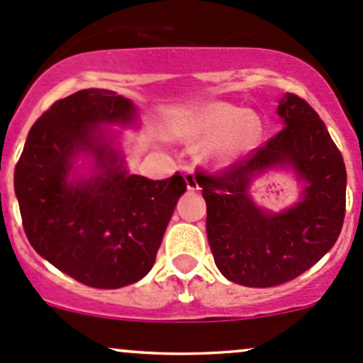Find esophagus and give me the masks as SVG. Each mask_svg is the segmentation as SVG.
Listing matches in <instances>:
<instances>
[{
  "instance_id": "1",
  "label": "esophagus",
  "mask_w": 363,
  "mask_h": 363,
  "mask_svg": "<svg viewBox=\"0 0 363 363\" xmlns=\"http://www.w3.org/2000/svg\"><path fill=\"white\" fill-rule=\"evenodd\" d=\"M185 183H186V189L192 190V192H196V190H199V183L196 180V174H194L192 171L185 173Z\"/></svg>"
}]
</instances>
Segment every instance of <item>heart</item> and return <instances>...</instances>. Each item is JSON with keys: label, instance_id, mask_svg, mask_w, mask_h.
Returning a JSON list of instances; mask_svg holds the SVG:
<instances>
[{"label": "heart", "instance_id": "b5f03b06", "mask_svg": "<svg viewBox=\"0 0 363 363\" xmlns=\"http://www.w3.org/2000/svg\"><path fill=\"white\" fill-rule=\"evenodd\" d=\"M177 135L206 145L204 157L216 167H228L259 142L261 121L255 112L237 105L209 102L186 112L177 123Z\"/></svg>", "mask_w": 363, "mask_h": 363}]
</instances>
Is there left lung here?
<instances>
[{
  "label": "left lung",
  "instance_id": "obj_1",
  "mask_svg": "<svg viewBox=\"0 0 363 363\" xmlns=\"http://www.w3.org/2000/svg\"><path fill=\"white\" fill-rule=\"evenodd\" d=\"M282 130L220 174H201L209 247L218 270L245 287H274L313 267L336 244L346 208V167L323 121L299 96L277 105ZM274 167L303 182L300 201L279 213L252 201V180Z\"/></svg>",
  "mask_w": 363,
  "mask_h": 363
}]
</instances>
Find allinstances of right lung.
Masks as SVG:
<instances>
[{
  "label": "right lung",
  "instance_id": "obj_1",
  "mask_svg": "<svg viewBox=\"0 0 363 363\" xmlns=\"http://www.w3.org/2000/svg\"><path fill=\"white\" fill-rule=\"evenodd\" d=\"M138 111L111 89L58 100L30 128L15 166V196L34 251L84 286L118 289L154 267L178 199L180 173L149 180L126 169L111 128L136 126ZM89 160L87 173L77 159Z\"/></svg>",
  "mask_w": 363,
  "mask_h": 363
}]
</instances>
